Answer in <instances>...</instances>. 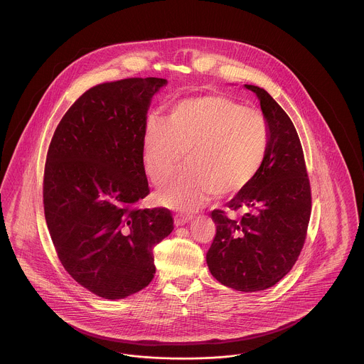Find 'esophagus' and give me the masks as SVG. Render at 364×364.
I'll return each mask as SVG.
<instances>
[{"label": "esophagus", "instance_id": "obj_1", "mask_svg": "<svg viewBox=\"0 0 364 364\" xmlns=\"http://www.w3.org/2000/svg\"><path fill=\"white\" fill-rule=\"evenodd\" d=\"M191 217H186V215H181V214H177L176 217H174V225L176 226H181L186 225V224H188L190 223Z\"/></svg>", "mask_w": 364, "mask_h": 364}]
</instances>
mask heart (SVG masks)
I'll use <instances>...</instances> for the list:
<instances>
[{
	"label": "heart",
	"instance_id": "heart-1",
	"mask_svg": "<svg viewBox=\"0 0 364 364\" xmlns=\"http://www.w3.org/2000/svg\"><path fill=\"white\" fill-rule=\"evenodd\" d=\"M269 144L264 117L254 109L218 95L187 98L169 109L166 122L150 117L144 127L143 162L156 183L181 164L188 166L158 191V200L193 210L214 193L232 196L259 171Z\"/></svg>",
	"mask_w": 364,
	"mask_h": 364
}]
</instances>
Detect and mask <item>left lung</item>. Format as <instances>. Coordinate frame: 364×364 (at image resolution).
<instances>
[{"mask_svg":"<svg viewBox=\"0 0 364 364\" xmlns=\"http://www.w3.org/2000/svg\"><path fill=\"white\" fill-rule=\"evenodd\" d=\"M254 91L269 128V144L259 171L226 203L242 211L230 220L213 210L215 237L206 260L213 277L240 292L276 285L294 267L304 245L311 215V188L301 143L294 122L263 88Z\"/></svg>","mask_w":364,"mask_h":364,"instance_id":"obj_1","label":"left lung"}]
</instances>
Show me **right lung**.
<instances>
[{
	"label": "right lung",
	"mask_w": 364,
	"mask_h": 364,
	"mask_svg": "<svg viewBox=\"0 0 364 364\" xmlns=\"http://www.w3.org/2000/svg\"><path fill=\"white\" fill-rule=\"evenodd\" d=\"M166 79L129 77L87 90L53 135L43 208L57 257L77 284L124 299L156 274L153 250L173 230L165 208H139L150 193L143 138L153 95Z\"/></svg>",
	"instance_id": "1"
}]
</instances>
